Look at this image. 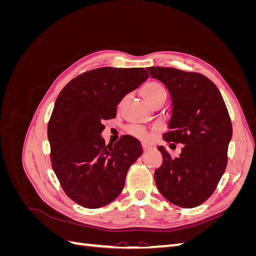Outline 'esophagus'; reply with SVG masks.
<instances>
[{
	"label": "esophagus",
	"mask_w": 256,
	"mask_h": 256,
	"mask_svg": "<svg viewBox=\"0 0 256 256\" xmlns=\"http://www.w3.org/2000/svg\"><path fill=\"white\" fill-rule=\"evenodd\" d=\"M148 148H150V146H148V145H147V144H143V150H144V152L148 150Z\"/></svg>",
	"instance_id": "esophagus-1"
}]
</instances>
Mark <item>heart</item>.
<instances>
[{"label":"heart","instance_id":"obj_1","mask_svg":"<svg viewBox=\"0 0 256 256\" xmlns=\"http://www.w3.org/2000/svg\"><path fill=\"white\" fill-rule=\"evenodd\" d=\"M142 95L146 102L150 104H152L156 102H160V100H162V102H166L168 92H166V88L160 82L150 81L143 85ZM127 131L129 134L140 138V140L145 141V142L150 141V138H152V134L150 132H147L145 129H143L141 127L130 126L127 128Z\"/></svg>","mask_w":256,"mask_h":256}]
</instances>
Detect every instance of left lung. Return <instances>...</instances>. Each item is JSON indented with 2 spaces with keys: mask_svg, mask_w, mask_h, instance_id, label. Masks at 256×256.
I'll use <instances>...</instances> for the list:
<instances>
[{
  "mask_svg": "<svg viewBox=\"0 0 256 256\" xmlns=\"http://www.w3.org/2000/svg\"><path fill=\"white\" fill-rule=\"evenodd\" d=\"M146 70L166 85L172 98L164 140L184 144L178 157L158 146L162 164L154 171V180L168 202L196 207L212 194L226 168L233 128L226 102L214 82L198 72L171 67Z\"/></svg>",
  "mask_w": 256,
  "mask_h": 256,
  "instance_id": "1",
  "label": "left lung"
}]
</instances>
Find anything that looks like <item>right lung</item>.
Masks as SVG:
<instances>
[{
  "label": "right lung",
  "mask_w": 256,
  "mask_h": 256,
  "mask_svg": "<svg viewBox=\"0 0 256 256\" xmlns=\"http://www.w3.org/2000/svg\"><path fill=\"white\" fill-rule=\"evenodd\" d=\"M144 68L100 67L68 82L48 124L52 168L64 192L85 208L106 206L122 192L128 168L143 148L136 138L114 145L102 138L122 97L148 79Z\"/></svg>",
  "instance_id": "obj_1"
}]
</instances>
